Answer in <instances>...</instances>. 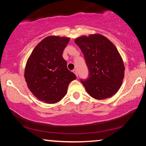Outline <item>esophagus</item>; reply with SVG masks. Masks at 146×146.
I'll return each instance as SVG.
<instances>
[{
	"instance_id": "1",
	"label": "esophagus",
	"mask_w": 146,
	"mask_h": 146,
	"mask_svg": "<svg viewBox=\"0 0 146 146\" xmlns=\"http://www.w3.org/2000/svg\"><path fill=\"white\" fill-rule=\"evenodd\" d=\"M73 73H75V75H76L77 77L78 76V70H77V69H74V70H73Z\"/></svg>"
}]
</instances>
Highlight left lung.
<instances>
[{
	"instance_id": "obj_1",
	"label": "left lung",
	"mask_w": 146,
	"mask_h": 146,
	"mask_svg": "<svg viewBox=\"0 0 146 146\" xmlns=\"http://www.w3.org/2000/svg\"><path fill=\"white\" fill-rule=\"evenodd\" d=\"M75 42L82 51L88 69V78L80 80L87 93L97 100L115 95L121 86L125 71L115 45L100 34L80 37Z\"/></svg>"
}]
</instances>
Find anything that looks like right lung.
<instances>
[{
	"label": "right lung",
	"mask_w": 146,
	"mask_h": 146,
	"mask_svg": "<svg viewBox=\"0 0 146 146\" xmlns=\"http://www.w3.org/2000/svg\"><path fill=\"white\" fill-rule=\"evenodd\" d=\"M69 40L65 37H46L34 48L27 60L26 82L40 101L48 104L60 101L66 95L69 83L76 79L62 57Z\"/></svg>",
	"instance_id": "add662e5"
}]
</instances>
